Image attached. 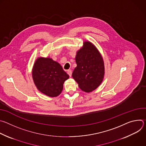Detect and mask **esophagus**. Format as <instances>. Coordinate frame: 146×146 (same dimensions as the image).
Masks as SVG:
<instances>
[{
  "label": "esophagus",
  "mask_w": 146,
  "mask_h": 146,
  "mask_svg": "<svg viewBox=\"0 0 146 146\" xmlns=\"http://www.w3.org/2000/svg\"><path fill=\"white\" fill-rule=\"evenodd\" d=\"M67 73H68V74L69 75V76H70V77H71V76H72V70H71V69H69V70H67Z\"/></svg>",
  "instance_id": "1"
}]
</instances>
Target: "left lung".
I'll use <instances>...</instances> for the list:
<instances>
[{"label":"left lung","instance_id":"left-lung-1","mask_svg":"<svg viewBox=\"0 0 146 146\" xmlns=\"http://www.w3.org/2000/svg\"><path fill=\"white\" fill-rule=\"evenodd\" d=\"M77 66L72 77L83 91L91 92L96 89L103 81L105 66L103 60L96 48L89 41L77 51L76 56Z\"/></svg>","mask_w":146,"mask_h":146}]
</instances>
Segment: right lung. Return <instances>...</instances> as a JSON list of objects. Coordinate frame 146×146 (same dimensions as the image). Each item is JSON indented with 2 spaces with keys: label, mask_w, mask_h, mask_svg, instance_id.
<instances>
[{
  "label": "right lung",
  "mask_w": 146,
  "mask_h": 146,
  "mask_svg": "<svg viewBox=\"0 0 146 146\" xmlns=\"http://www.w3.org/2000/svg\"><path fill=\"white\" fill-rule=\"evenodd\" d=\"M32 77L37 89L50 97L58 96L69 76L58 62L49 58H38L33 66Z\"/></svg>",
  "instance_id": "1"
}]
</instances>
